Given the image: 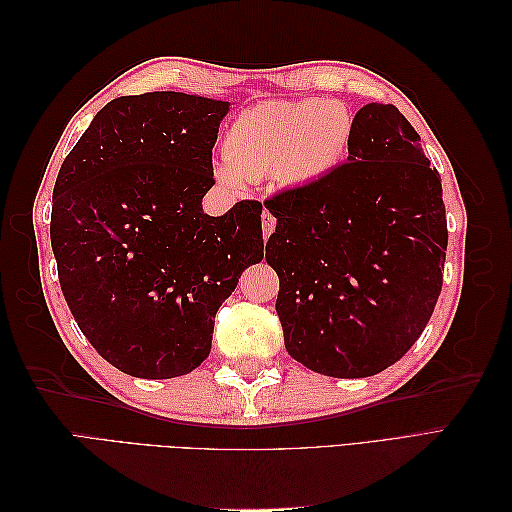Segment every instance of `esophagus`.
Listing matches in <instances>:
<instances>
[{
	"label": "esophagus",
	"instance_id": "obj_1",
	"mask_svg": "<svg viewBox=\"0 0 512 512\" xmlns=\"http://www.w3.org/2000/svg\"><path fill=\"white\" fill-rule=\"evenodd\" d=\"M273 230H275V218L269 211H265L262 213V237H265V241L271 237Z\"/></svg>",
	"mask_w": 512,
	"mask_h": 512
}]
</instances>
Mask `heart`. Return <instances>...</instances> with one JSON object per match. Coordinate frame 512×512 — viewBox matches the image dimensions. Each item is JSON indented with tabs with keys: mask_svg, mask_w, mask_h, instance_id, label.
<instances>
[{
	"mask_svg": "<svg viewBox=\"0 0 512 512\" xmlns=\"http://www.w3.org/2000/svg\"><path fill=\"white\" fill-rule=\"evenodd\" d=\"M352 115L324 98L271 100L243 111L226 134V162L215 175L226 185L277 175L286 185H312L344 162Z\"/></svg>",
	"mask_w": 512,
	"mask_h": 512,
	"instance_id": "1",
	"label": "heart"
}]
</instances>
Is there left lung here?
<instances>
[{
    "label": "left lung",
    "instance_id": "left-lung-1",
    "mask_svg": "<svg viewBox=\"0 0 512 512\" xmlns=\"http://www.w3.org/2000/svg\"><path fill=\"white\" fill-rule=\"evenodd\" d=\"M348 162L269 198L267 262L294 361L333 378H367L421 337L442 290V181L421 136L393 104L352 119Z\"/></svg>",
    "mask_w": 512,
    "mask_h": 512
}]
</instances>
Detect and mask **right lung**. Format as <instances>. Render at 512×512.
<instances>
[{"instance_id":"add662e5","label":"right lung","mask_w":512,"mask_h":512,"mask_svg":"<svg viewBox=\"0 0 512 512\" xmlns=\"http://www.w3.org/2000/svg\"><path fill=\"white\" fill-rule=\"evenodd\" d=\"M230 102L153 91L108 102L59 168L51 245L89 344L134 378L190 374L241 273L265 256L256 200L213 218L211 149Z\"/></svg>"}]
</instances>
